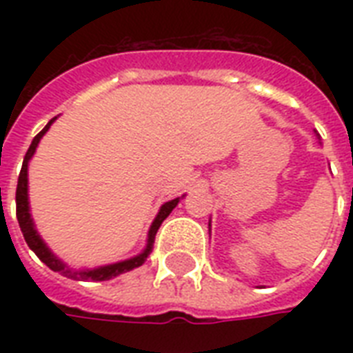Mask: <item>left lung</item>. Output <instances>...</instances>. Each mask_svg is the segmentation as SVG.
Instances as JSON below:
<instances>
[{
    "label": "left lung",
    "instance_id": "left-lung-1",
    "mask_svg": "<svg viewBox=\"0 0 353 353\" xmlns=\"http://www.w3.org/2000/svg\"><path fill=\"white\" fill-rule=\"evenodd\" d=\"M317 137H319V133H317ZM209 227H210V223H209Z\"/></svg>",
    "mask_w": 353,
    "mask_h": 353
}]
</instances>
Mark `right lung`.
Instances as JSON below:
<instances>
[{
	"label": "right lung",
	"mask_w": 353,
	"mask_h": 353,
	"mask_svg": "<svg viewBox=\"0 0 353 353\" xmlns=\"http://www.w3.org/2000/svg\"><path fill=\"white\" fill-rule=\"evenodd\" d=\"M58 117L51 119V121L47 122L46 128L41 130L34 139H32V143H30L29 150H27V154L23 157V165H21V172H19L18 177V188H16V216H18V223L19 229L23 232V238L27 241V245L36 252V256L40 258L41 262L46 263L47 268L52 269V271H57V273L63 274V276H68V279L73 280H93V282H102V280H110L115 279L119 274L128 273V271H132V269L139 268V265H143L146 262V258L150 256V252L154 249V241H155V234H157V229L161 227V223L165 221V218H168L172 210L176 209V205L179 203V199L185 198H176L170 199V201H166V203L161 205L159 212L155 216V220L152 221V225H150L148 231V238H146V245L139 254L132 258H126V260H121V262L115 263H108V265H99V268L93 269H73L69 268L68 263L60 260V258L54 254V252L47 247V243L43 241V238L40 236V232L36 231L34 220H32V216H30V205H29V163L32 159V155H34L36 148H38V144H40L41 137L49 132V128Z\"/></svg>",
	"instance_id": "right-lung-1"
}]
</instances>
